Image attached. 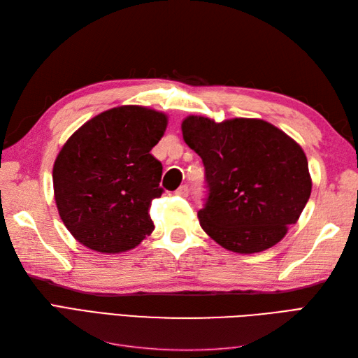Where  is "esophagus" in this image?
Returning a JSON list of instances; mask_svg holds the SVG:
<instances>
[{"mask_svg": "<svg viewBox=\"0 0 358 358\" xmlns=\"http://www.w3.org/2000/svg\"><path fill=\"white\" fill-rule=\"evenodd\" d=\"M189 192V188L187 185H180L178 189H176V196H180V197H187Z\"/></svg>", "mask_w": 358, "mask_h": 358, "instance_id": "obj_1", "label": "esophagus"}]
</instances>
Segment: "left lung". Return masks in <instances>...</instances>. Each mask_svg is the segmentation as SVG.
Segmentation results:
<instances>
[{
    "mask_svg": "<svg viewBox=\"0 0 358 358\" xmlns=\"http://www.w3.org/2000/svg\"><path fill=\"white\" fill-rule=\"evenodd\" d=\"M185 143L200 155L209 196L201 229L239 254L272 248L296 224L310 197L308 159L297 142L263 119L222 122L188 116Z\"/></svg>",
    "mask_w": 358,
    "mask_h": 358,
    "instance_id": "1",
    "label": "left lung"
}]
</instances>
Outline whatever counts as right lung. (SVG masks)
Returning a JSON list of instances; mask_svg holds the SVG:
<instances>
[{
    "label": "right lung",
    "instance_id": "obj_1",
    "mask_svg": "<svg viewBox=\"0 0 358 358\" xmlns=\"http://www.w3.org/2000/svg\"><path fill=\"white\" fill-rule=\"evenodd\" d=\"M166 128L162 112L119 106L71 134L53 164V192L76 241L119 254L152 233L149 208L162 194V166L150 150Z\"/></svg>",
    "mask_w": 358,
    "mask_h": 358
}]
</instances>
